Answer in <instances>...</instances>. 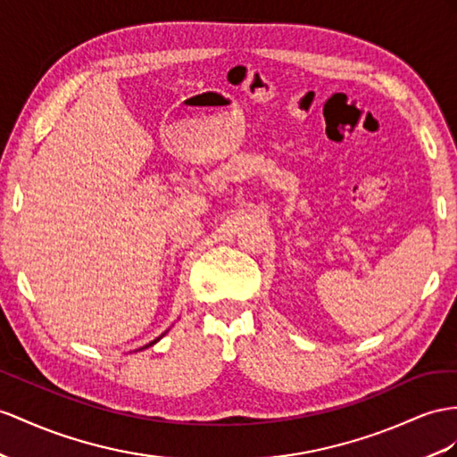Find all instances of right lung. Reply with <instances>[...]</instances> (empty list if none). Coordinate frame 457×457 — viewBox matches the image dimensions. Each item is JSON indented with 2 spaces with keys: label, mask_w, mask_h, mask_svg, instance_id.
I'll list each match as a JSON object with an SVG mask.
<instances>
[{
  "label": "right lung",
  "mask_w": 457,
  "mask_h": 457,
  "mask_svg": "<svg viewBox=\"0 0 457 457\" xmlns=\"http://www.w3.org/2000/svg\"><path fill=\"white\" fill-rule=\"evenodd\" d=\"M154 342H158V340H154ZM154 342H150V344H148V345H152V344H154ZM145 347H146V345H145Z\"/></svg>",
  "instance_id": "right-lung-1"
}]
</instances>
